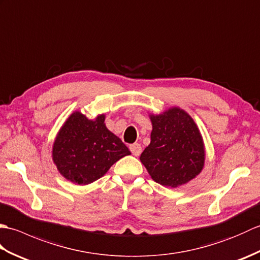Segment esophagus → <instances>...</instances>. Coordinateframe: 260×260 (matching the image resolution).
<instances>
[{"mask_svg": "<svg viewBox=\"0 0 260 260\" xmlns=\"http://www.w3.org/2000/svg\"><path fill=\"white\" fill-rule=\"evenodd\" d=\"M129 150L134 156H140V154L142 153V146L139 143H135V144H132L129 146Z\"/></svg>", "mask_w": 260, "mask_h": 260, "instance_id": "esophagus-1", "label": "esophagus"}]
</instances>
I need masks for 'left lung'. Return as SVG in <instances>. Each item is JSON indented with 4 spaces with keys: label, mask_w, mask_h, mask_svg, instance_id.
I'll return each instance as SVG.
<instances>
[{
    "label": "left lung",
    "mask_w": 260,
    "mask_h": 260,
    "mask_svg": "<svg viewBox=\"0 0 260 260\" xmlns=\"http://www.w3.org/2000/svg\"><path fill=\"white\" fill-rule=\"evenodd\" d=\"M151 143L140 159L151 178L164 186L178 187L201 173L206 150L200 129L185 110L171 107L150 114Z\"/></svg>",
    "instance_id": "8db88e82"
}]
</instances>
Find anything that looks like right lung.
<instances>
[{"label":"right lung","mask_w":260,"mask_h":260,"mask_svg":"<svg viewBox=\"0 0 260 260\" xmlns=\"http://www.w3.org/2000/svg\"><path fill=\"white\" fill-rule=\"evenodd\" d=\"M131 152L119 137L105 125V115L89 119L74 112L66 119L52 146L53 163L64 179L75 184L87 185Z\"/></svg>","instance_id":"add662e5"}]
</instances>
